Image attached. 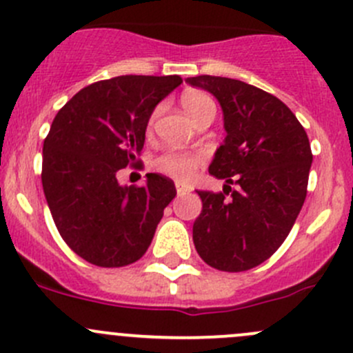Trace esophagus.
Masks as SVG:
<instances>
[{
	"label": "esophagus",
	"instance_id": "34e87169",
	"mask_svg": "<svg viewBox=\"0 0 353 353\" xmlns=\"http://www.w3.org/2000/svg\"><path fill=\"white\" fill-rule=\"evenodd\" d=\"M176 191H177V194H186V193H190L191 191V188L188 186V184H184V183H176Z\"/></svg>",
	"mask_w": 353,
	"mask_h": 353
}]
</instances>
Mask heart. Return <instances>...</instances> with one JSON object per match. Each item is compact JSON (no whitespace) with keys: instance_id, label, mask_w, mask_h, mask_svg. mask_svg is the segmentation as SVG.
Listing matches in <instances>:
<instances>
[{"instance_id":"1","label":"heart","mask_w":353,"mask_h":353,"mask_svg":"<svg viewBox=\"0 0 353 353\" xmlns=\"http://www.w3.org/2000/svg\"><path fill=\"white\" fill-rule=\"evenodd\" d=\"M181 104H183L184 110L190 114V117H196L203 110L215 108L212 99L208 95L201 94V92H188L181 99ZM199 160V155H191V154H181V152H167V154L160 155L157 160V167H159L162 172L169 174V176L179 177V179H186L191 174L196 170Z\"/></svg>"}]
</instances>
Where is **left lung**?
I'll list each match as a JSON object with an SVG mask.
<instances>
[{
	"mask_svg": "<svg viewBox=\"0 0 353 353\" xmlns=\"http://www.w3.org/2000/svg\"><path fill=\"white\" fill-rule=\"evenodd\" d=\"M186 81L219 101L227 133L208 167L225 179L223 193L196 191L203 210L193 223L194 248L212 268L245 272L266 261L294 227L307 194L309 138L294 112L261 88L210 74Z\"/></svg>",
	"mask_w": 353,
	"mask_h": 353,
	"instance_id": "8db88e82",
	"label": "left lung"
}]
</instances>
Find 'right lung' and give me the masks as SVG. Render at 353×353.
Returning <instances> with one entry per match:
<instances>
[{
    "label": "right lung",
    "mask_w": 353,
    "mask_h": 353,
    "mask_svg": "<svg viewBox=\"0 0 353 353\" xmlns=\"http://www.w3.org/2000/svg\"><path fill=\"white\" fill-rule=\"evenodd\" d=\"M181 77L124 74L81 88L56 114L42 148V188L65 243L104 268L147 252L163 208L176 196L169 177L121 186L117 172L137 162L148 119Z\"/></svg>",
    "instance_id": "obj_1"
}]
</instances>
